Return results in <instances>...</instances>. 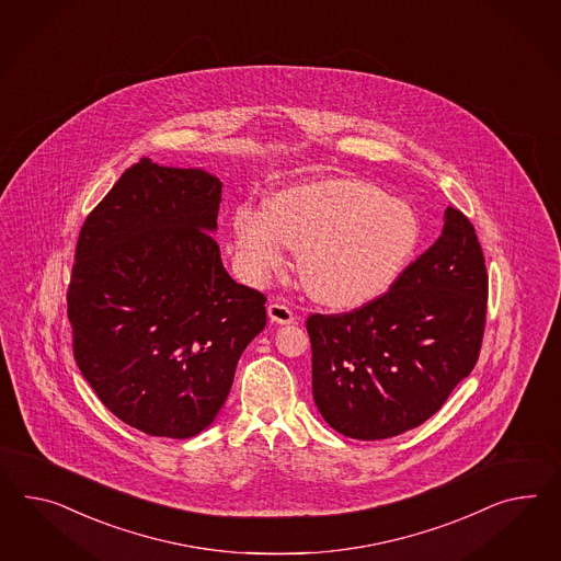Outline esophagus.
Listing matches in <instances>:
<instances>
[{
    "label": "esophagus",
    "mask_w": 561,
    "mask_h": 561,
    "mask_svg": "<svg viewBox=\"0 0 561 561\" xmlns=\"http://www.w3.org/2000/svg\"><path fill=\"white\" fill-rule=\"evenodd\" d=\"M267 314H270V320L275 322V324H291L296 317H294V312L289 310L286 304L282 302H272L267 306Z\"/></svg>",
    "instance_id": "34e87169"
}]
</instances>
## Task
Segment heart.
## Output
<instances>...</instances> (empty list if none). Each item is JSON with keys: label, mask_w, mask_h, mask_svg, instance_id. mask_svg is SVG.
Instances as JSON below:
<instances>
[{"label": "heart", "mask_w": 561, "mask_h": 561, "mask_svg": "<svg viewBox=\"0 0 561 561\" xmlns=\"http://www.w3.org/2000/svg\"><path fill=\"white\" fill-rule=\"evenodd\" d=\"M239 257L263 279L279 270L289 244L300 247L304 286L319 302L353 308L374 300L407 270L421 239L407 202L359 180L300 183L272 199V214H234Z\"/></svg>", "instance_id": "1"}]
</instances>
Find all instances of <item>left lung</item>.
<instances>
[{
    "label": "left lung",
    "instance_id": "obj_1",
    "mask_svg": "<svg viewBox=\"0 0 561 561\" xmlns=\"http://www.w3.org/2000/svg\"><path fill=\"white\" fill-rule=\"evenodd\" d=\"M488 273L470 220L447 208L433 247L383 296L312 314V396L336 433L390 439L428 421L478 362Z\"/></svg>",
    "mask_w": 561,
    "mask_h": 561
}]
</instances>
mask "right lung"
I'll return each instance as SVG.
<instances>
[{
	"instance_id": "obj_1",
	"label": "right lung",
	"mask_w": 561,
	"mask_h": 561,
	"mask_svg": "<svg viewBox=\"0 0 561 561\" xmlns=\"http://www.w3.org/2000/svg\"><path fill=\"white\" fill-rule=\"evenodd\" d=\"M222 182L140 159L79 232L67 291L79 371L112 414L190 439L227 402L265 296L228 275L213 234Z\"/></svg>"
}]
</instances>
